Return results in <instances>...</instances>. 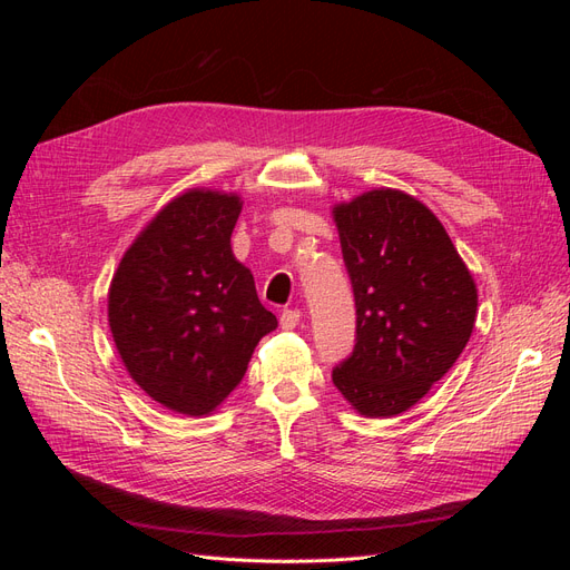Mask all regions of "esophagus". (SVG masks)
Listing matches in <instances>:
<instances>
[{
    "instance_id": "obj_1",
    "label": "esophagus",
    "mask_w": 570,
    "mask_h": 570,
    "mask_svg": "<svg viewBox=\"0 0 570 570\" xmlns=\"http://www.w3.org/2000/svg\"><path fill=\"white\" fill-rule=\"evenodd\" d=\"M299 316H302L299 308H283V314H281V327H283V331H292V327L299 323Z\"/></svg>"
}]
</instances>
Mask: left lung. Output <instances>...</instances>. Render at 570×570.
Segmentation results:
<instances>
[{"label": "left lung", "mask_w": 570, "mask_h": 570, "mask_svg": "<svg viewBox=\"0 0 570 570\" xmlns=\"http://www.w3.org/2000/svg\"><path fill=\"white\" fill-rule=\"evenodd\" d=\"M354 304L352 354L333 383L364 416H396L454 366L478 292L435 214L400 189L335 206Z\"/></svg>", "instance_id": "obj_1"}]
</instances>
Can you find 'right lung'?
I'll list each match as a JSON object with an SVG mask.
<instances>
[{"instance_id": "right-lung-1", "label": "right lung", "mask_w": 570, "mask_h": 570, "mask_svg": "<svg viewBox=\"0 0 570 570\" xmlns=\"http://www.w3.org/2000/svg\"><path fill=\"white\" fill-rule=\"evenodd\" d=\"M235 195L193 189L166 204L120 258L109 325L132 381L187 416L214 411L239 385L278 321L256 297L230 235Z\"/></svg>"}]
</instances>
